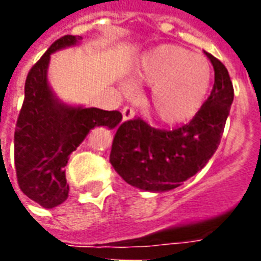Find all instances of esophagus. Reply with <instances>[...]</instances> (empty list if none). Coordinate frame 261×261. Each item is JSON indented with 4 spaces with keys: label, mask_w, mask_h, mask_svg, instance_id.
I'll return each instance as SVG.
<instances>
[{
    "label": "esophagus",
    "mask_w": 261,
    "mask_h": 261,
    "mask_svg": "<svg viewBox=\"0 0 261 261\" xmlns=\"http://www.w3.org/2000/svg\"><path fill=\"white\" fill-rule=\"evenodd\" d=\"M121 113H123V119L124 120H130L134 117V109L131 106H124L121 109Z\"/></svg>",
    "instance_id": "1"
}]
</instances>
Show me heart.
Returning a JSON list of instances; mask_svg holds the SVG:
<instances>
[{
    "mask_svg": "<svg viewBox=\"0 0 261 261\" xmlns=\"http://www.w3.org/2000/svg\"><path fill=\"white\" fill-rule=\"evenodd\" d=\"M136 80L151 88L148 109L165 124H179L196 116L213 81L207 57L187 48L164 44L147 53L136 69ZM134 86L125 85L131 92Z\"/></svg>",
    "mask_w": 261,
    "mask_h": 261,
    "instance_id": "obj_1",
    "label": "heart"
}]
</instances>
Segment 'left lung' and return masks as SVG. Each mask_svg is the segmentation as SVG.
Segmentation results:
<instances>
[{"label": "left lung", "instance_id": "obj_1", "mask_svg": "<svg viewBox=\"0 0 261 261\" xmlns=\"http://www.w3.org/2000/svg\"><path fill=\"white\" fill-rule=\"evenodd\" d=\"M205 54L215 71L213 91L187 124L159 130L136 117L119 125L110 164L131 186L145 192L176 189L201 170L217 151L233 102V86L225 65Z\"/></svg>", "mask_w": 261, "mask_h": 261}]
</instances>
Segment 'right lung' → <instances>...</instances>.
Masks as SVG:
<instances>
[{"label":"right lung","mask_w":261,"mask_h":261,"mask_svg":"<svg viewBox=\"0 0 261 261\" xmlns=\"http://www.w3.org/2000/svg\"><path fill=\"white\" fill-rule=\"evenodd\" d=\"M80 36L65 35L48 47L28 72L25 99L16 120L14 158L18 185L23 194L44 208L68 198L65 166L68 156L88 133L105 125L114 128L121 121L119 110L72 108L60 103L47 84L50 54L72 46Z\"/></svg>","instance_id":"right-lung-1"}]
</instances>
